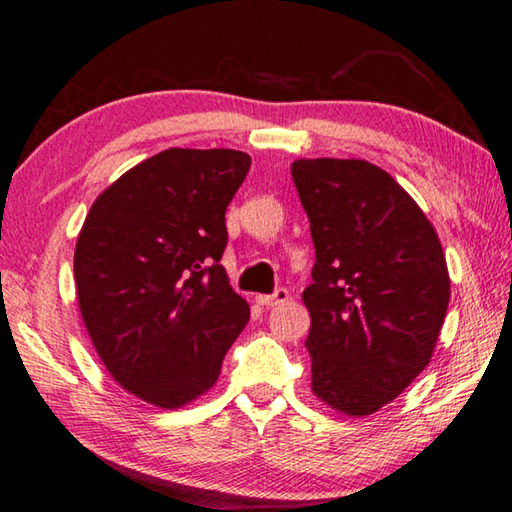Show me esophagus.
Masks as SVG:
<instances>
[{
	"mask_svg": "<svg viewBox=\"0 0 512 512\" xmlns=\"http://www.w3.org/2000/svg\"><path fill=\"white\" fill-rule=\"evenodd\" d=\"M255 300H257V305H262V307H275V305H282V302L289 300V291L280 287L273 293H268V296H257Z\"/></svg>",
	"mask_w": 512,
	"mask_h": 512,
	"instance_id": "esophagus-1",
	"label": "esophagus"
}]
</instances>
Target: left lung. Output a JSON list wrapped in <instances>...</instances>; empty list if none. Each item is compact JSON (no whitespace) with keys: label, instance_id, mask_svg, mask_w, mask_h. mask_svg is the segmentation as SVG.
<instances>
[{"label":"left lung","instance_id":"1","mask_svg":"<svg viewBox=\"0 0 512 512\" xmlns=\"http://www.w3.org/2000/svg\"><path fill=\"white\" fill-rule=\"evenodd\" d=\"M316 264L302 291L311 391L370 415L427 366L449 305L436 230L391 173L366 160H296Z\"/></svg>","mask_w":512,"mask_h":512}]
</instances>
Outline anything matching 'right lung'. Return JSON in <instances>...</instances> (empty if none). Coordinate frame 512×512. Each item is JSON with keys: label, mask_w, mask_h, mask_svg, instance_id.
<instances>
[{"label": "right lung", "mask_w": 512, "mask_h": 512, "mask_svg": "<svg viewBox=\"0 0 512 512\" xmlns=\"http://www.w3.org/2000/svg\"><path fill=\"white\" fill-rule=\"evenodd\" d=\"M248 169L241 151L167 149L112 183L83 223L81 316L110 375L144 402L178 409L203 395L248 323L219 264Z\"/></svg>", "instance_id": "1"}]
</instances>
